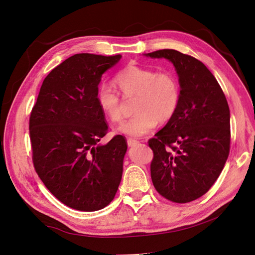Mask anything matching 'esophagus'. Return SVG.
Returning <instances> with one entry per match:
<instances>
[{
    "instance_id": "34e87169",
    "label": "esophagus",
    "mask_w": 255,
    "mask_h": 255,
    "mask_svg": "<svg viewBox=\"0 0 255 255\" xmlns=\"http://www.w3.org/2000/svg\"><path fill=\"white\" fill-rule=\"evenodd\" d=\"M137 143H138V141L135 140V139H132V138H128V139H127V144H128V146H134V145H136Z\"/></svg>"
}]
</instances>
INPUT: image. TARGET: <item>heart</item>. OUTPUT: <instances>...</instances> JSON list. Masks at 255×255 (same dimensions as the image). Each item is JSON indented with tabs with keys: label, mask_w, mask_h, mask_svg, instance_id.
Wrapping results in <instances>:
<instances>
[{
	"label": "heart",
	"mask_w": 255,
	"mask_h": 255,
	"mask_svg": "<svg viewBox=\"0 0 255 255\" xmlns=\"http://www.w3.org/2000/svg\"><path fill=\"white\" fill-rule=\"evenodd\" d=\"M115 84L125 98L136 97L133 113L119 127L130 137H142L152 132L158 121L165 123L176 114L180 102V87L171 73L160 72L138 65H128L115 76ZM99 109L113 123L122 121L119 93L109 84H101L96 93Z\"/></svg>",
	"instance_id": "1"
}]
</instances>
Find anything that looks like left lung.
I'll return each mask as SVG.
<instances>
[{
  "label": "left lung",
  "instance_id": "1",
  "mask_svg": "<svg viewBox=\"0 0 255 255\" xmlns=\"http://www.w3.org/2000/svg\"><path fill=\"white\" fill-rule=\"evenodd\" d=\"M144 56L171 62L181 88L176 114L149 140L151 178L166 199L189 203L209 191L229 157L230 107L215 76L197 59L175 49Z\"/></svg>",
  "mask_w": 255,
  "mask_h": 255
}]
</instances>
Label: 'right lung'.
I'll list each match as a JSON object with an SVG mask.
<instances>
[{"instance_id":"add662e5","label":"right lung","mask_w":255,"mask_h":255,"mask_svg":"<svg viewBox=\"0 0 255 255\" xmlns=\"http://www.w3.org/2000/svg\"><path fill=\"white\" fill-rule=\"evenodd\" d=\"M122 58L76 53L43 80L30 117L33 163L46 188L67 207L94 212L114 199L127 151L109 131L96 93L102 74Z\"/></svg>"}]
</instances>
